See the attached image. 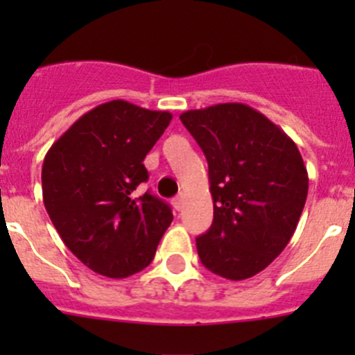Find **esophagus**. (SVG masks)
I'll return each instance as SVG.
<instances>
[{"label":"esophagus","instance_id":"1","mask_svg":"<svg viewBox=\"0 0 355 355\" xmlns=\"http://www.w3.org/2000/svg\"><path fill=\"white\" fill-rule=\"evenodd\" d=\"M183 200H184V196H183V193H180V196L172 199V206H174V208L178 209V211H180V209L183 208Z\"/></svg>","mask_w":355,"mask_h":355}]
</instances>
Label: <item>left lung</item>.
Listing matches in <instances>:
<instances>
[{
    "label": "left lung",
    "instance_id": "obj_1",
    "mask_svg": "<svg viewBox=\"0 0 355 355\" xmlns=\"http://www.w3.org/2000/svg\"><path fill=\"white\" fill-rule=\"evenodd\" d=\"M208 159L213 224L197 238L202 265L241 281L270 265L293 236L306 205L307 171L293 140L241 103L180 115Z\"/></svg>",
    "mask_w": 355,
    "mask_h": 355
}]
</instances>
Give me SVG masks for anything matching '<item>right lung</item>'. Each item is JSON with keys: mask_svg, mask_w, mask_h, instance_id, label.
Here are the masks:
<instances>
[{"mask_svg": "<svg viewBox=\"0 0 355 355\" xmlns=\"http://www.w3.org/2000/svg\"><path fill=\"white\" fill-rule=\"evenodd\" d=\"M171 121L168 112L115 99L78 119L44 158V206L90 270L122 279L155 258L174 216L167 202L137 188L149 178L144 158Z\"/></svg>", "mask_w": 355, "mask_h": 355, "instance_id": "add662e5", "label": "right lung"}]
</instances>
